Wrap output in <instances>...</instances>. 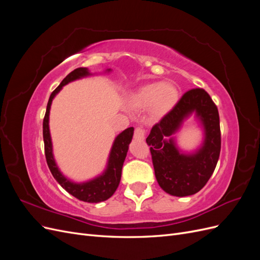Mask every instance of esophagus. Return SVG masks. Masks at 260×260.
I'll list each match as a JSON object with an SVG mask.
<instances>
[{"label":"esophagus","instance_id":"1","mask_svg":"<svg viewBox=\"0 0 260 260\" xmlns=\"http://www.w3.org/2000/svg\"><path fill=\"white\" fill-rule=\"evenodd\" d=\"M145 131L142 127H137L135 130V139L137 140H144Z\"/></svg>","mask_w":260,"mask_h":260}]
</instances>
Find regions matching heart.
<instances>
[{
  "instance_id": "heart-1",
  "label": "heart",
  "mask_w": 260,
  "mask_h": 260,
  "mask_svg": "<svg viewBox=\"0 0 260 260\" xmlns=\"http://www.w3.org/2000/svg\"><path fill=\"white\" fill-rule=\"evenodd\" d=\"M178 101V90L171 83L152 82L142 86L132 98L136 108L149 107L152 114L161 116L168 113Z\"/></svg>"
}]
</instances>
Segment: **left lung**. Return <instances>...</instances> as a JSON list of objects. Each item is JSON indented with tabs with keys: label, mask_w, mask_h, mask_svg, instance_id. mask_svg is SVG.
<instances>
[{
	"label": "left lung",
	"mask_w": 260,
	"mask_h": 260,
	"mask_svg": "<svg viewBox=\"0 0 260 260\" xmlns=\"http://www.w3.org/2000/svg\"><path fill=\"white\" fill-rule=\"evenodd\" d=\"M193 112L203 125L204 141L194 153L185 154L177 148L172 136ZM146 143L151 146L156 180L165 192L183 198L201 191L217 166L221 148L218 108L209 94L201 88L185 92L175 107L153 125Z\"/></svg>",
	"instance_id": "8db88e82"
}]
</instances>
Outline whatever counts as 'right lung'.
Segmentation results:
<instances>
[{
	"label": "right lung",
	"instance_id": "add662e5",
	"mask_svg": "<svg viewBox=\"0 0 260 260\" xmlns=\"http://www.w3.org/2000/svg\"><path fill=\"white\" fill-rule=\"evenodd\" d=\"M106 72H111V69H107ZM91 74L88 68H77L74 72L67 75L65 79L62 80L57 88L52 92L48 102V106H46V112L43 119V141L46 162H48V166L52 172L54 179L61 185V187L65 188L69 194H72L78 200L86 203H100L111 198L117 190L118 185H119L121 179L122 165L125 159V156H127L129 144L132 140L135 129H133V127H130L117 136L113 143L111 153H109L107 166L103 174L90 181H86V182L76 183L62 175L60 170L58 169L56 162H55L49 127L50 109L52 105V101L55 98V95H56V94L61 90L62 86L66 85L67 83L75 81L77 79H81V78L88 77Z\"/></svg>",
	"mask_w": 260,
	"mask_h": 260
}]
</instances>
